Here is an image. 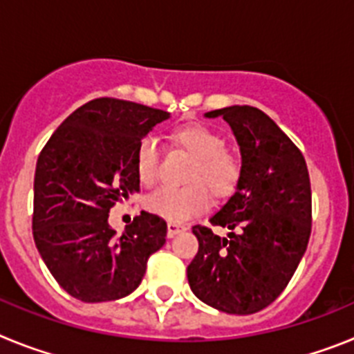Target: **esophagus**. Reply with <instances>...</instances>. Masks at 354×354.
<instances>
[{"instance_id": "1", "label": "esophagus", "mask_w": 354, "mask_h": 354, "mask_svg": "<svg viewBox=\"0 0 354 354\" xmlns=\"http://www.w3.org/2000/svg\"><path fill=\"white\" fill-rule=\"evenodd\" d=\"M186 230V227H183V225H177V223H168V237H175L177 234L184 232Z\"/></svg>"}]
</instances>
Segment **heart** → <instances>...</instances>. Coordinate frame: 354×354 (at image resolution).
Returning <instances> with one entry per match:
<instances>
[{
    "mask_svg": "<svg viewBox=\"0 0 354 354\" xmlns=\"http://www.w3.org/2000/svg\"><path fill=\"white\" fill-rule=\"evenodd\" d=\"M174 143L193 156L187 171L192 184L183 187H161L147 198L145 205L152 214L170 223H184L209 209L211 193L218 198L230 196L241 179V165L234 154L225 149L220 134L200 124L175 129ZM161 147L154 136H143L136 147L134 168L143 186H152L159 177Z\"/></svg>",
    "mask_w": 354,
    "mask_h": 354,
    "instance_id": "heart-1",
    "label": "heart"
}]
</instances>
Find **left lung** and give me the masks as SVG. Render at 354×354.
I'll list each match as a JSON object with an SVG mask.
<instances>
[{
    "mask_svg": "<svg viewBox=\"0 0 354 354\" xmlns=\"http://www.w3.org/2000/svg\"><path fill=\"white\" fill-rule=\"evenodd\" d=\"M221 117L241 152V179L227 204L209 218L227 237L195 225L198 253L187 282L200 301L227 314H255L282 294L305 255L312 223V193L299 149L264 111L228 106Z\"/></svg>",
    "mask_w": 354,
    "mask_h": 354,
    "instance_id": "left-lung-1",
    "label": "left lung"
}]
</instances>
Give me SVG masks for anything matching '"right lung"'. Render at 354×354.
Masks as SVG:
<instances>
[{
  "instance_id": "add662e5",
  "label": "right lung",
  "mask_w": 354,
  "mask_h": 354,
  "mask_svg": "<svg viewBox=\"0 0 354 354\" xmlns=\"http://www.w3.org/2000/svg\"><path fill=\"white\" fill-rule=\"evenodd\" d=\"M168 111L93 99L53 133L35 170L33 239L55 280L84 303L126 298L167 243V221L142 211L120 237L108 223L117 202L140 192L138 142Z\"/></svg>"
}]
</instances>
